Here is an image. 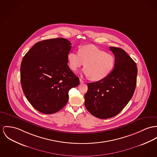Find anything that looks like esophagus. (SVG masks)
<instances>
[{
    "mask_svg": "<svg viewBox=\"0 0 157 157\" xmlns=\"http://www.w3.org/2000/svg\"><path fill=\"white\" fill-rule=\"evenodd\" d=\"M79 81H80V82L82 84V83H84V81L82 79H81V78H79Z\"/></svg>",
    "mask_w": 157,
    "mask_h": 157,
    "instance_id": "34e87169",
    "label": "esophagus"
}]
</instances>
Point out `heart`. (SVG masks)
Segmentation results:
<instances>
[{
    "mask_svg": "<svg viewBox=\"0 0 157 157\" xmlns=\"http://www.w3.org/2000/svg\"><path fill=\"white\" fill-rule=\"evenodd\" d=\"M70 69L77 71L85 63L83 73L90 79L101 81L111 73L115 65L114 56L93 45H85L79 49V52L72 51L67 55Z\"/></svg>",
    "mask_w": 157,
    "mask_h": 157,
    "instance_id": "heart-1",
    "label": "heart"
}]
</instances>
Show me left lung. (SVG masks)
Returning <instances> with one entry per match:
<instances>
[{
	"label": "left lung",
	"instance_id": "1",
	"mask_svg": "<svg viewBox=\"0 0 157 157\" xmlns=\"http://www.w3.org/2000/svg\"><path fill=\"white\" fill-rule=\"evenodd\" d=\"M115 59L112 72L106 78L88 83L85 106L93 116L100 119L118 114L133 96L137 82L136 63L120 48L110 47Z\"/></svg>",
	"mask_w": 157,
	"mask_h": 157
}]
</instances>
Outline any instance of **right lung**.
<instances>
[{
  "mask_svg": "<svg viewBox=\"0 0 157 157\" xmlns=\"http://www.w3.org/2000/svg\"><path fill=\"white\" fill-rule=\"evenodd\" d=\"M71 43L62 37L36 43L24 56L20 67L24 95L39 112L52 114L67 103L69 91L79 84L67 65Z\"/></svg>",
  "mask_w": 157,
  "mask_h": 157,
  "instance_id": "right-lung-1",
  "label": "right lung"
}]
</instances>
